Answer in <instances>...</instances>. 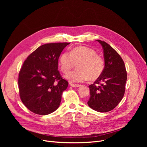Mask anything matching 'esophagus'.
Instances as JSON below:
<instances>
[{
    "label": "esophagus",
    "mask_w": 147,
    "mask_h": 147,
    "mask_svg": "<svg viewBox=\"0 0 147 147\" xmlns=\"http://www.w3.org/2000/svg\"><path fill=\"white\" fill-rule=\"evenodd\" d=\"M70 86H72V87H73V88H78V87H79L80 86V84H73V83H70Z\"/></svg>",
    "instance_id": "1"
}]
</instances>
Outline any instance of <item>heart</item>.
I'll list each match as a JSON object with an SVG mask.
<instances>
[{"label": "heart", "instance_id": "b5f03b06", "mask_svg": "<svg viewBox=\"0 0 147 147\" xmlns=\"http://www.w3.org/2000/svg\"><path fill=\"white\" fill-rule=\"evenodd\" d=\"M77 64L76 70L67 73L65 78L72 83L83 82L87 80L95 81L103 73L105 61L103 57L97 55L92 48L76 47L70 51L62 54L59 59L62 72H67Z\"/></svg>", "mask_w": 147, "mask_h": 147}]
</instances>
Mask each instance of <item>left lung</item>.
<instances>
[{"label":"left lung","instance_id":"obj_1","mask_svg":"<svg viewBox=\"0 0 147 147\" xmlns=\"http://www.w3.org/2000/svg\"><path fill=\"white\" fill-rule=\"evenodd\" d=\"M96 41L103 48L105 69L101 76L89 86L90 98L88 105L97 112H107L116 107L123 99L127 72L118 53L106 42Z\"/></svg>","mask_w":147,"mask_h":147}]
</instances>
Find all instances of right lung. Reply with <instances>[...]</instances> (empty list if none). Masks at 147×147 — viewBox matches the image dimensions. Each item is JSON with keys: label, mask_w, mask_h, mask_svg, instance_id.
<instances>
[{"label": "right lung", "mask_w": 147, "mask_h": 147, "mask_svg": "<svg viewBox=\"0 0 147 147\" xmlns=\"http://www.w3.org/2000/svg\"><path fill=\"white\" fill-rule=\"evenodd\" d=\"M70 43H47L27 57L20 71V96L31 112L46 115L60 105L63 92L69 83L57 70L61 52Z\"/></svg>", "instance_id": "right-lung-1"}]
</instances>
